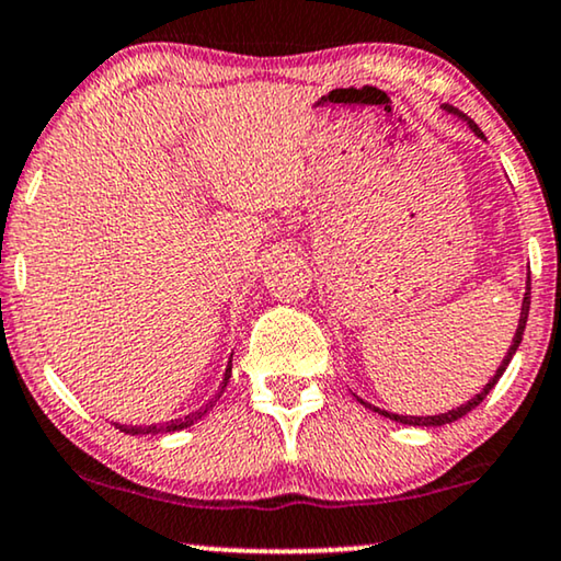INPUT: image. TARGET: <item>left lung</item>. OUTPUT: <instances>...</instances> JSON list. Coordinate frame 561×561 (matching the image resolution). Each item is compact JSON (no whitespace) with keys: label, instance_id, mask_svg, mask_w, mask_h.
<instances>
[{"label":"left lung","instance_id":"1","mask_svg":"<svg viewBox=\"0 0 561 561\" xmlns=\"http://www.w3.org/2000/svg\"><path fill=\"white\" fill-rule=\"evenodd\" d=\"M445 111H450V113H456L458 118H462V121H468V126L473 128V134L476 136H481L483 139V131L481 128H478L473 121H470L466 113H460L458 108H453V105H445ZM529 306H531V283H526V294H524V304H522V319H518V329H516V336H514V344H511V348L506 352V359L501 362V367L496 369V375H493V379L489 381V385L483 387V392L481 394H476L473 400H468L466 404H460L458 410H450V412H445V415H430V417H408V415H392V412H385V410H379V408H371V404H367V408H371L375 412H379V415H385V417H389V420H397V422H402V425H422V427H435V425H448V422H456L458 417H462V415H468L470 410L473 408H478V404H481L483 400H485V394L491 392L493 387H496V381L501 379V375L503 371H506V367H508V362L514 359V354H516V348H518V344H522V336H524V329H526V319H529Z\"/></svg>","mask_w":561,"mask_h":561}]
</instances>
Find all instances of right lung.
<instances>
[{
  "instance_id": "right-lung-1",
  "label": "right lung",
  "mask_w": 561,
  "mask_h": 561,
  "mask_svg": "<svg viewBox=\"0 0 561 561\" xmlns=\"http://www.w3.org/2000/svg\"><path fill=\"white\" fill-rule=\"evenodd\" d=\"M230 371H232V364H227V369H225V381H222V387L227 385V379H230ZM222 394V392H220ZM220 394H215L213 400H209L205 408L202 410H197V412H192V415H186V417H182V420H172V422H164V425H116L121 433H128V435H159V433H174V430H182V427H190V425H194V422H197L202 415H207L209 410L215 408V402H217V397Z\"/></svg>"
}]
</instances>
